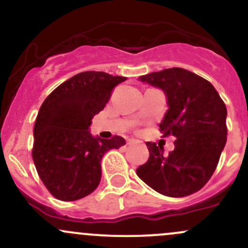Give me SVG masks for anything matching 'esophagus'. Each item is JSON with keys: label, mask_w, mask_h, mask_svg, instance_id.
Instances as JSON below:
<instances>
[{"label": "esophagus", "mask_w": 248, "mask_h": 248, "mask_svg": "<svg viewBox=\"0 0 248 248\" xmlns=\"http://www.w3.org/2000/svg\"><path fill=\"white\" fill-rule=\"evenodd\" d=\"M126 143L129 145H132V144H137V143H140V140H127Z\"/></svg>", "instance_id": "34e87169"}]
</instances>
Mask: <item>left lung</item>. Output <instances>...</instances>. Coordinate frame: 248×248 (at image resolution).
Here are the masks:
<instances>
[{
	"label": "left lung",
	"instance_id": "8db88e82",
	"mask_svg": "<svg viewBox=\"0 0 248 248\" xmlns=\"http://www.w3.org/2000/svg\"><path fill=\"white\" fill-rule=\"evenodd\" d=\"M140 80L166 93L168 108L159 124L162 137L174 136L175 149L163 155V146L146 142L149 158L136 170L149 187L166 196L182 198L203 187L227 140V108L212 84L180 67L140 76Z\"/></svg>",
	"mask_w": 248,
	"mask_h": 248
}]
</instances>
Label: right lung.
Returning <instances> with one entry per match:
<instances>
[{"label":"right lung","mask_w":248,"mask_h":248,"mask_svg":"<svg viewBox=\"0 0 248 248\" xmlns=\"http://www.w3.org/2000/svg\"><path fill=\"white\" fill-rule=\"evenodd\" d=\"M125 77L87 71L59 85L40 108L31 150L36 171L47 190L61 201L90 195L102 177L100 162L110 149L125 144L90 134L93 116L105 108L116 85Z\"/></svg>","instance_id":"add662e5"}]
</instances>
